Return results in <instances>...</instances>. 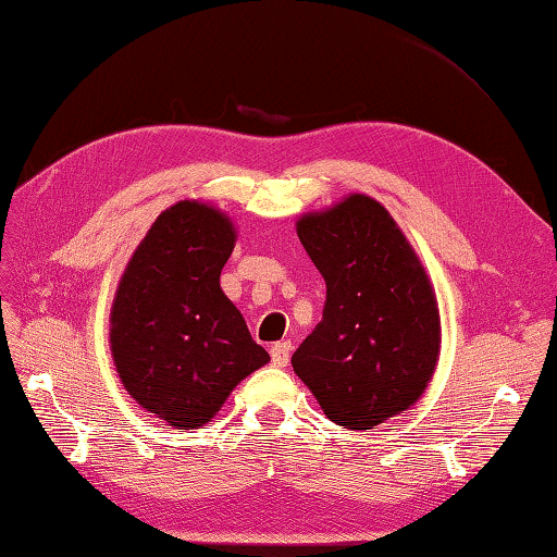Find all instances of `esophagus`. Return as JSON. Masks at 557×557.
<instances>
[{
	"label": "esophagus",
	"instance_id": "esophagus-1",
	"mask_svg": "<svg viewBox=\"0 0 557 557\" xmlns=\"http://www.w3.org/2000/svg\"><path fill=\"white\" fill-rule=\"evenodd\" d=\"M288 359H290V343H288V339H281V343L271 347L273 367H286Z\"/></svg>",
	"mask_w": 557,
	"mask_h": 557
}]
</instances>
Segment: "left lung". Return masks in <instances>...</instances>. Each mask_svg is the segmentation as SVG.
<instances>
[{"instance_id":"obj_1","label":"left lung","mask_w":557,"mask_h":557,"mask_svg":"<svg viewBox=\"0 0 557 557\" xmlns=\"http://www.w3.org/2000/svg\"><path fill=\"white\" fill-rule=\"evenodd\" d=\"M327 298L290 364L330 421L369 431L423 396L441 355L428 273L382 202L349 195L298 220Z\"/></svg>"}]
</instances>
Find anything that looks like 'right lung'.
I'll return each instance as SVG.
<instances>
[{"instance_id": "right-lung-1", "label": "right lung", "mask_w": 557, "mask_h": 557, "mask_svg": "<svg viewBox=\"0 0 557 557\" xmlns=\"http://www.w3.org/2000/svg\"><path fill=\"white\" fill-rule=\"evenodd\" d=\"M234 239L227 214L181 200L156 218L116 286V374L136 404L178 431L208 423L232 388L269 362L220 288Z\"/></svg>"}]
</instances>
